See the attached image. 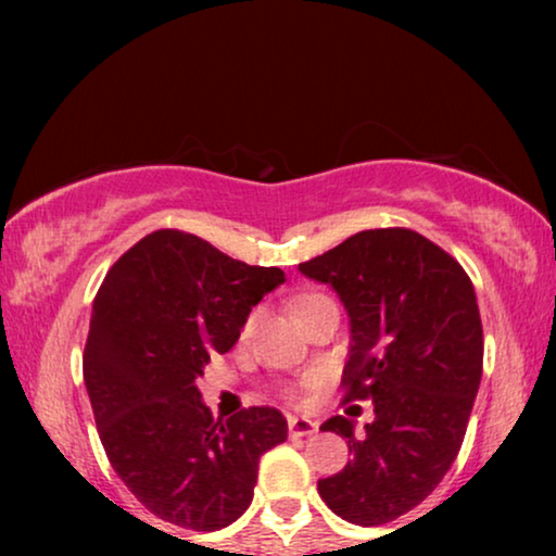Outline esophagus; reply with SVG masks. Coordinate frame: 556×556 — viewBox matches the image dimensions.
<instances>
[{
	"instance_id": "1",
	"label": "esophagus",
	"mask_w": 556,
	"mask_h": 556,
	"mask_svg": "<svg viewBox=\"0 0 556 556\" xmlns=\"http://www.w3.org/2000/svg\"><path fill=\"white\" fill-rule=\"evenodd\" d=\"M318 428L316 420H311V417H303V415H288V432H291L293 438H303V435H314Z\"/></svg>"
}]
</instances>
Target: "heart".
Returning a JSON list of instances; mask_svg holds the SVG:
<instances>
[{"mask_svg":"<svg viewBox=\"0 0 556 556\" xmlns=\"http://www.w3.org/2000/svg\"><path fill=\"white\" fill-rule=\"evenodd\" d=\"M316 299H324V295H318V293H314V295H303V299L299 301V303H295V314H299V311L301 308H306L308 306V303H314ZM253 321H255V316L253 318H250V321H248V326H245V329L250 331V326H253Z\"/></svg>","mask_w":556,"mask_h":556,"instance_id":"heart-1","label":"heart"}]
</instances>
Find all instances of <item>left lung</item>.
I'll list each match as a JSON object with an SVG mask.
<instances>
[{"label":"left lung","instance_id":"1","mask_svg":"<svg viewBox=\"0 0 556 556\" xmlns=\"http://www.w3.org/2000/svg\"><path fill=\"white\" fill-rule=\"evenodd\" d=\"M299 270L344 303V402L375 407L362 432L354 415L321 425L346 438L352 460L318 481V496L344 521L379 527L428 498L463 445L483 371L473 283L445 250L402 227L356 232Z\"/></svg>","mask_w":556,"mask_h":556}]
</instances>
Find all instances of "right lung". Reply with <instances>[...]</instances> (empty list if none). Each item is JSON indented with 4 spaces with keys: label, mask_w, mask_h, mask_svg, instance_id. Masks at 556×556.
Returning <instances> with one entry per match:
<instances>
[{
    "label": "right lung",
    "mask_w": 556,
    "mask_h": 556,
    "mask_svg": "<svg viewBox=\"0 0 556 556\" xmlns=\"http://www.w3.org/2000/svg\"><path fill=\"white\" fill-rule=\"evenodd\" d=\"M286 283L207 240L156 230L113 263L90 314L83 379L98 435L126 489L194 531L248 511L261 455L288 438L276 407L215 420L197 379L240 339L250 311Z\"/></svg>",
    "instance_id": "add662e5"
}]
</instances>
